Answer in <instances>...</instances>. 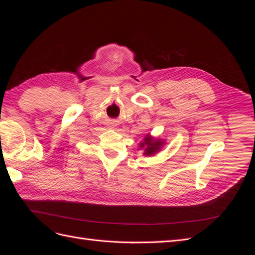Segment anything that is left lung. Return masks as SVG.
Masks as SVG:
<instances>
[{
    "label": "left lung",
    "instance_id": "obj_1",
    "mask_svg": "<svg viewBox=\"0 0 255 255\" xmlns=\"http://www.w3.org/2000/svg\"><path fill=\"white\" fill-rule=\"evenodd\" d=\"M166 144V141L160 138H154L153 136L146 134L143 137V140L139 143V149H143L144 156H154L161 148Z\"/></svg>",
    "mask_w": 255,
    "mask_h": 255
}]
</instances>
